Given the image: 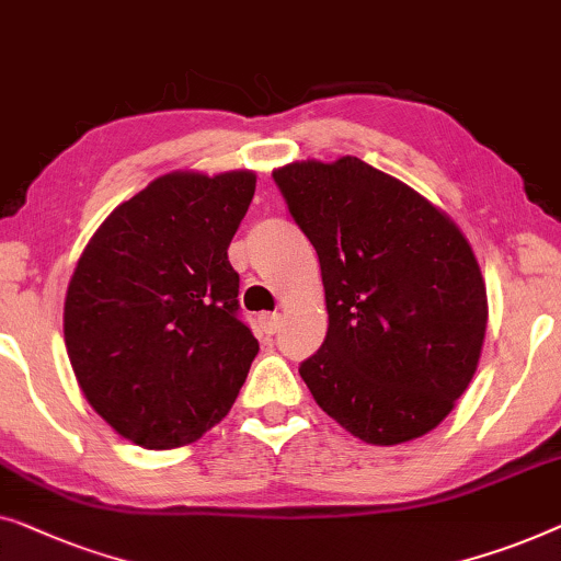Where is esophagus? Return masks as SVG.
I'll list each match as a JSON object with an SVG mask.
<instances>
[{
  "mask_svg": "<svg viewBox=\"0 0 561 561\" xmlns=\"http://www.w3.org/2000/svg\"><path fill=\"white\" fill-rule=\"evenodd\" d=\"M259 322H262V330L266 335H274L282 325V314L279 312H266L259 318Z\"/></svg>",
  "mask_w": 561,
  "mask_h": 561,
  "instance_id": "obj_1",
  "label": "esophagus"
}]
</instances>
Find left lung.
<instances>
[{
  "label": "left lung",
  "mask_w": 561,
  "mask_h": 561,
  "mask_svg": "<svg viewBox=\"0 0 561 561\" xmlns=\"http://www.w3.org/2000/svg\"><path fill=\"white\" fill-rule=\"evenodd\" d=\"M318 251L328 335L299 363L322 412L370 445L427 435L483 348L480 266L453 220L358 157L272 172Z\"/></svg>",
  "instance_id": "left-lung-1"
}]
</instances>
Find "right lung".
Instances as JSON below:
<instances>
[{
  "label": "right lung",
  "mask_w": 561,
  "mask_h": 561,
  "mask_svg": "<svg viewBox=\"0 0 561 561\" xmlns=\"http://www.w3.org/2000/svg\"><path fill=\"white\" fill-rule=\"evenodd\" d=\"M249 170L172 172L122 203L78 259L62 333L89 404L134 445L170 449L228 414L259 343L239 318L228 243Z\"/></svg>",
  "instance_id": "right-lung-1"
}]
</instances>
